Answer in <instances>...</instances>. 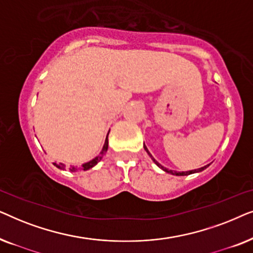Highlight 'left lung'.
I'll return each instance as SVG.
<instances>
[{"instance_id": "left-lung-1", "label": "left lung", "mask_w": 253, "mask_h": 253, "mask_svg": "<svg viewBox=\"0 0 253 253\" xmlns=\"http://www.w3.org/2000/svg\"><path fill=\"white\" fill-rule=\"evenodd\" d=\"M144 148H145V151H146V152H147V154H148V155H150V157L152 158V160H153V161L155 162V165H157V166H158V167H160V168L162 169V170H165L166 172H169V174H172V175H176V176H185V175H190V174H195V172H199V171H203V170H204V169H206L207 167H209V165H207V166H204V167H202V168L195 169V170H190V171H172V170H168V169H167V168H165V167H164V166H161L160 164H159V162H158L157 160H155V159H154L153 157H152V154L150 153V152H148V150H147V147H146V146H145V145H144Z\"/></svg>"}]
</instances>
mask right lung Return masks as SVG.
<instances>
[{"label":"right lung","instance_id":"add662e5","mask_svg":"<svg viewBox=\"0 0 253 253\" xmlns=\"http://www.w3.org/2000/svg\"><path fill=\"white\" fill-rule=\"evenodd\" d=\"M107 150H108V134H107V137H106V141H105V145H103L102 150H101V152H100V154L98 155V157H95L94 159H93V160L88 161V162H86V164H84V165H82V167L77 168V167H74V166H70V167L67 168V167H65V165H63V164H54V165L56 166V167H57L58 169H63V170H64V169H68L69 171L88 170V169H91L92 167H94V166H95L96 164H98V162H99L100 160H101L103 155L106 154Z\"/></svg>","mask_w":253,"mask_h":253}]
</instances>
